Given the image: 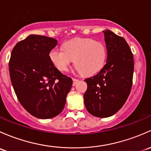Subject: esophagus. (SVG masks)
<instances>
[{
	"mask_svg": "<svg viewBox=\"0 0 151 151\" xmlns=\"http://www.w3.org/2000/svg\"><path fill=\"white\" fill-rule=\"evenodd\" d=\"M78 79H77V78H73V86H75V85L76 84V83H77V82L78 81Z\"/></svg>",
	"mask_w": 151,
	"mask_h": 151,
	"instance_id": "esophagus-1",
	"label": "esophagus"
}]
</instances>
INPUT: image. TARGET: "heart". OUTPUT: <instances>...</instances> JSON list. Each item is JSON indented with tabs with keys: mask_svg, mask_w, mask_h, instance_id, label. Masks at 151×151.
I'll list each match as a JSON object with an SVG mask.
<instances>
[{
	"mask_svg": "<svg viewBox=\"0 0 151 151\" xmlns=\"http://www.w3.org/2000/svg\"><path fill=\"white\" fill-rule=\"evenodd\" d=\"M108 55L105 43L91 38H75L63 44V49L54 48L49 58L57 70H68L74 60L78 72L91 76L100 70L105 64Z\"/></svg>",
	"mask_w": 151,
	"mask_h": 151,
	"instance_id": "b5f03b06",
	"label": "heart"
}]
</instances>
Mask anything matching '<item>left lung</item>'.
<instances>
[{"mask_svg": "<svg viewBox=\"0 0 151 151\" xmlns=\"http://www.w3.org/2000/svg\"><path fill=\"white\" fill-rule=\"evenodd\" d=\"M108 57L97 75L85 80L84 104L90 114L107 118L117 113L127 101L132 86L133 54L123 37L104 30Z\"/></svg>", "mask_w": 151, "mask_h": 151, "instance_id": "left-lung-1", "label": "left lung"}]
</instances>
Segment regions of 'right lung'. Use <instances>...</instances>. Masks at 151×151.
Instances as JSON below:
<instances>
[{"instance_id": "add662e5", "label": "right lung", "mask_w": 151, "mask_h": 151, "mask_svg": "<svg viewBox=\"0 0 151 151\" xmlns=\"http://www.w3.org/2000/svg\"><path fill=\"white\" fill-rule=\"evenodd\" d=\"M57 45L54 38L30 35L15 45L9 60L11 81L18 100L38 119L60 114L73 85L72 78L60 72L49 58Z\"/></svg>"}]
</instances>
